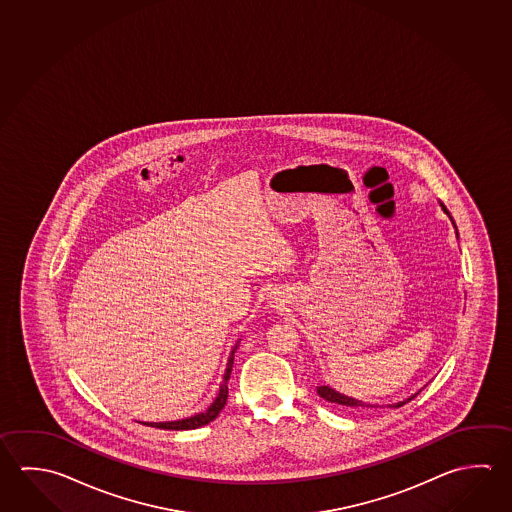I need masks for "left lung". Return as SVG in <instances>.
Segmentation results:
<instances>
[{"label":"left lung","instance_id":"8db88e82","mask_svg":"<svg viewBox=\"0 0 512 512\" xmlns=\"http://www.w3.org/2000/svg\"><path fill=\"white\" fill-rule=\"evenodd\" d=\"M440 207H442V210H444V212L449 216L448 210H446V207H444L442 203H440ZM449 219L453 221V217L449 216ZM453 226H455V223H453ZM455 230H457V226H455ZM316 392H318V395H320L322 399H325V401H329V403L332 404H340V406L347 408V410H368V408H379V404L363 403V401H358V399H354V397H349V395L336 392V390L331 388V386H318V388H316ZM417 394H419V392H417ZM417 394H413L412 397H408V399H404V401H399V403L388 404V408H399V406H403V404L410 403L413 397Z\"/></svg>","mask_w":512,"mask_h":512}]
</instances>
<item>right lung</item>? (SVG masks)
I'll list each match as a JSON object with an SVG mask.
<instances>
[{
  "label": "right lung",
  "instance_id": "right-lung-1",
  "mask_svg": "<svg viewBox=\"0 0 512 512\" xmlns=\"http://www.w3.org/2000/svg\"><path fill=\"white\" fill-rule=\"evenodd\" d=\"M237 347H239V341L235 343V347L232 349V354H230V358H228V363H226L225 377H223V383L219 386V394H217L216 399H214V403L210 404L205 412L196 413V415L187 417V419H180V421L142 422V424L153 426V428H160V430L183 431L196 430V428H201V426H205L208 422L214 421L217 415H219V412L225 408L226 399H228V385H226V383H228L230 374H232V367H234V354Z\"/></svg>",
  "mask_w": 512,
  "mask_h": 512
}]
</instances>
